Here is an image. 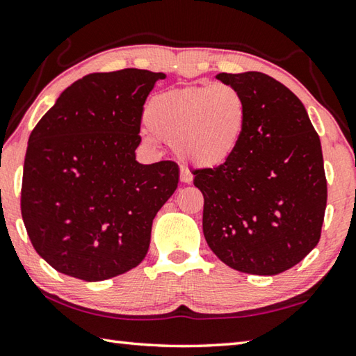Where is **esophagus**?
<instances>
[{"label": "esophagus", "mask_w": 356, "mask_h": 356, "mask_svg": "<svg viewBox=\"0 0 356 356\" xmlns=\"http://www.w3.org/2000/svg\"><path fill=\"white\" fill-rule=\"evenodd\" d=\"M180 180H182L184 184H190L193 180V174L190 172V170H186V168H180Z\"/></svg>", "instance_id": "1"}]
</instances>
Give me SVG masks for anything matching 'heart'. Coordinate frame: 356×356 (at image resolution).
Here are the masks:
<instances>
[{"instance_id":"1","label":"heart","mask_w":356,"mask_h":356,"mask_svg":"<svg viewBox=\"0 0 356 356\" xmlns=\"http://www.w3.org/2000/svg\"><path fill=\"white\" fill-rule=\"evenodd\" d=\"M248 116L244 95L229 83L166 90L145 108L149 132L172 143L186 163L202 168L222 166L235 156Z\"/></svg>"}]
</instances>
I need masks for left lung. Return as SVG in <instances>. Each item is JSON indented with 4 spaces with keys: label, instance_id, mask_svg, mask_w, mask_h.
<instances>
[{
    "label": "left lung",
    "instance_id": "obj_1",
    "mask_svg": "<svg viewBox=\"0 0 356 356\" xmlns=\"http://www.w3.org/2000/svg\"><path fill=\"white\" fill-rule=\"evenodd\" d=\"M216 77L244 95L249 116L227 163L193 171L204 195V236L229 268L277 275L319 243L327 207L319 135L300 99L274 77Z\"/></svg>",
    "mask_w": 356,
    "mask_h": 356
}]
</instances>
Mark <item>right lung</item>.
<instances>
[{"label":"right lung","instance_id":"obj_1","mask_svg":"<svg viewBox=\"0 0 356 356\" xmlns=\"http://www.w3.org/2000/svg\"><path fill=\"white\" fill-rule=\"evenodd\" d=\"M163 73H92L63 90L26 149L22 216L29 240L59 273L112 279L143 261L152 219L179 184L171 160L141 165L143 106Z\"/></svg>","mask_w":356,"mask_h":356}]
</instances>
